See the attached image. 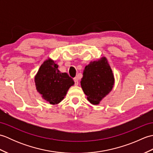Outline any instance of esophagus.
Here are the masks:
<instances>
[{
    "label": "esophagus",
    "instance_id": "obj_1",
    "mask_svg": "<svg viewBox=\"0 0 153 153\" xmlns=\"http://www.w3.org/2000/svg\"><path fill=\"white\" fill-rule=\"evenodd\" d=\"M74 82H75V85H77L79 84V81H78V79L77 78V77H75V78L74 79Z\"/></svg>",
    "mask_w": 153,
    "mask_h": 153
}]
</instances>
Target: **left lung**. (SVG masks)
Wrapping results in <instances>:
<instances>
[{"mask_svg": "<svg viewBox=\"0 0 153 153\" xmlns=\"http://www.w3.org/2000/svg\"><path fill=\"white\" fill-rule=\"evenodd\" d=\"M114 83L112 71L105 57L86 66L81 81L83 92L93 105H98L111 91Z\"/></svg>", "mask_w": 153, "mask_h": 153, "instance_id": "obj_1", "label": "left lung"}]
</instances>
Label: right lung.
<instances>
[{"instance_id":"obj_1","label":"right lung","mask_w":153,"mask_h":153,"mask_svg":"<svg viewBox=\"0 0 153 153\" xmlns=\"http://www.w3.org/2000/svg\"><path fill=\"white\" fill-rule=\"evenodd\" d=\"M58 66L51 59L45 61L36 76L35 82L37 91L51 105L60 102L70 87L74 84L67 73H61Z\"/></svg>"}]
</instances>
